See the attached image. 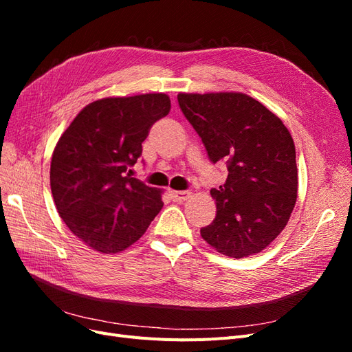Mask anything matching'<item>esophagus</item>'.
I'll return each mask as SVG.
<instances>
[{
  "mask_svg": "<svg viewBox=\"0 0 352 352\" xmlns=\"http://www.w3.org/2000/svg\"><path fill=\"white\" fill-rule=\"evenodd\" d=\"M170 195H172V199L175 202H184L190 197V192L189 190H172Z\"/></svg>",
  "mask_w": 352,
  "mask_h": 352,
  "instance_id": "1",
  "label": "esophagus"
}]
</instances>
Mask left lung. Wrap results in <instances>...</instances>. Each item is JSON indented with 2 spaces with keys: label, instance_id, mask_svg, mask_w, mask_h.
Listing matches in <instances>:
<instances>
[{
  "label": "left lung",
  "instance_id": "left-lung-1",
  "mask_svg": "<svg viewBox=\"0 0 352 352\" xmlns=\"http://www.w3.org/2000/svg\"><path fill=\"white\" fill-rule=\"evenodd\" d=\"M179 107L228 179L210 190L217 212L201 236L233 258L258 254L285 229L296 202L294 140L267 107L241 92L177 95Z\"/></svg>",
  "mask_w": 352,
  "mask_h": 352
}]
</instances>
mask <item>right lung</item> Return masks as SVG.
I'll use <instances>...</instances> for the list:
<instances>
[{
	"label": "right lung",
	"mask_w": 352,
	"mask_h": 352,
	"mask_svg": "<svg viewBox=\"0 0 352 352\" xmlns=\"http://www.w3.org/2000/svg\"><path fill=\"white\" fill-rule=\"evenodd\" d=\"M166 94L110 97L88 104L58 140L50 182L60 217L102 254L140 239L163 208L162 190L126 173L151 126L167 116Z\"/></svg>",
	"instance_id": "add662e5"
}]
</instances>
